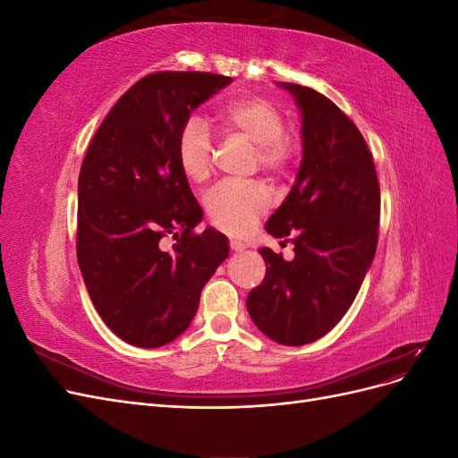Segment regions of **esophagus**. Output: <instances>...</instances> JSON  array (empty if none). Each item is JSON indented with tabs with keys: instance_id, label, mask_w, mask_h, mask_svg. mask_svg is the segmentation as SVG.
<instances>
[{
	"instance_id": "1",
	"label": "esophagus",
	"mask_w": 458,
	"mask_h": 458,
	"mask_svg": "<svg viewBox=\"0 0 458 458\" xmlns=\"http://www.w3.org/2000/svg\"><path fill=\"white\" fill-rule=\"evenodd\" d=\"M229 244H231V250H233V252H242L244 248H246V244L241 242V241H231Z\"/></svg>"
}]
</instances>
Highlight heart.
I'll return each instance as SVG.
<instances>
[{
  "label": "heart",
  "mask_w": 458,
  "mask_h": 458,
  "mask_svg": "<svg viewBox=\"0 0 458 458\" xmlns=\"http://www.w3.org/2000/svg\"><path fill=\"white\" fill-rule=\"evenodd\" d=\"M217 120L231 135L256 145L258 165L271 175L283 174L294 158V145L284 135V116L263 97H239L217 110ZM212 137L206 123L192 116L177 135L175 158L191 183H204L212 175ZM269 192L259 183H221L206 197V214L229 234H244L269 210Z\"/></svg>",
  "instance_id": "1"
}]
</instances>
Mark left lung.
<instances>
[{"label":"left lung","instance_id":"obj_1","mask_svg":"<svg viewBox=\"0 0 458 458\" xmlns=\"http://www.w3.org/2000/svg\"><path fill=\"white\" fill-rule=\"evenodd\" d=\"M276 86L301 114V162L266 231L293 242L294 258L259 248L267 271L246 308L273 342L303 345L338 325L363 284L378 244L380 187L361 131L335 103L306 86Z\"/></svg>","mask_w":458,"mask_h":458}]
</instances>
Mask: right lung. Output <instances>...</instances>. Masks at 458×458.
<instances>
[{
	"mask_svg": "<svg viewBox=\"0 0 458 458\" xmlns=\"http://www.w3.org/2000/svg\"><path fill=\"white\" fill-rule=\"evenodd\" d=\"M231 81L210 72L145 76L110 108L81 164L78 266L105 325L137 348L182 336L229 256L224 233H192L204 214L175 143L192 110ZM168 233L172 251L161 246Z\"/></svg>",
	"mask_w": 458,
	"mask_h": 458,
	"instance_id": "obj_1",
	"label": "right lung"
}]
</instances>
